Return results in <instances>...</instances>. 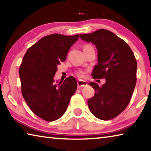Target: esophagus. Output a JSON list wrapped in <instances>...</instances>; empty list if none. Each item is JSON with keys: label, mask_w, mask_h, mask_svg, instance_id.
Returning <instances> with one entry per match:
<instances>
[{"label": "esophagus", "mask_w": 151, "mask_h": 151, "mask_svg": "<svg viewBox=\"0 0 151 151\" xmlns=\"http://www.w3.org/2000/svg\"><path fill=\"white\" fill-rule=\"evenodd\" d=\"M88 84L86 82V81H82V80H79L78 81V88H83V87H85Z\"/></svg>", "instance_id": "esophagus-1"}]
</instances>
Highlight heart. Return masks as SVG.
Wrapping results in <instances>:
<instances>
[{
    "label": "heart",
    "instance_id": "1",
    "mask_svg": "<svg viewBox=\"0 0 151 151\" xmlns=\"http://www.w3.org/2000/svg\"><path fill=\"white\" fill-rule=\"evenodd\" d=\"M90 46H91V45H86V46H84V47H90ZM84 47H83V48H84ZM85 73H86V72L84 71H83V70H79L78 72H77V75H78V77L83 78L84 76H85Z\"/></svg>",
    "mask_w": 151,
    "mask_h": 151
}]
</instances>
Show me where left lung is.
Masks as SVG:
<instances>
[{
  "instance_id": "left-lung-1",
  "label": "left lung",
  "mask_w": 151,
  "mask_h": 151,
  "mask_svg": "<svg viewBox=\"0 0 151 151\" xmlns=\"http://www.w3.org/2000/svg\"><path fill=\"white\" fill-rule=\"evenodd\" d=\"M80 37L94 44L98 51V63L92 77L106 80L101 87L94 82L89 83L96 93L89 99L88 107L99 119H112L122 113L131 101L137 82L136 58L129 45L109 30L99 29Z\"/></svg>"
}]
</instances>
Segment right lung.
<instances>
[{
  "mask_svg": "<svg viewBox=\"0 0 151 151\" xmlns=\"http://www.w3.org/2000/svg\"><path fill=\"white\" fill-rule=\"evenodd\" d=\"M79 34H59L43 37L26 51L19 68L21 91L34 114L46 121H54L64 114L71 97L77 89V81L70 76L54 83L57 66L64 62Z\"/></svg>",
  "mask_w": 151,
  "mask_h": 151,
  "instance_id": "add662e5",
  "label": "right lung"
}]
</instances>
